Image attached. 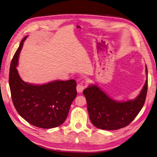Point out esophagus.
<instances>
[{"label": "esophagus", "instance_id": "1", "mask_svg": "<svg viewBox=\"0 0 157 157\" xmlns=\"http://www.w3.org/2000/svg\"><path fill=\"white\" fill-rule=\"evenodd\" d=\"M85 89V86L83 85L82 83H79V84H78L77 86H76V90H77V91L78 93H82V91L84 90Z\"/></svg>", "mask_w": 157, "mask_h": 157}]
</instances>
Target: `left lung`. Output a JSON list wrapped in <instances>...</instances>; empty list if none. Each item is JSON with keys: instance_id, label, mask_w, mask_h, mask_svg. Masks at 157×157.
<instances>
[{"instance_id": "8db88e82", "label": "left lung", "mask_w": 157, "mask_h": 157, "mask_svg": "<svg viewBox=\"0 0 157 157\" xmlns=\"http://www.w3.org/2000/svg\"><path fill=\"white\" fill-rule=\"evenodd\" d=\"M147 80L140 95L134 100L117 101L110 98L98 86L92 85L83 91L86 97L89 117L98 129L117 130L129 125L138 116L145 102L148 90Z\"/></svg>"}]
</instances>
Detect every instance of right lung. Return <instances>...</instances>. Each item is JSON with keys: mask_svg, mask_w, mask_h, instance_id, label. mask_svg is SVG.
<instances>
[{"mask_svg": "<svg viewBox=\"0 0 157 157\" xmlns=\"http://www.w3.org/2000/svg\"><path fill=\"white\" fill-rule=\"evenodd\" d=\"M22 40L12 59L9 82L14 107L28 122L43 129L56 128L66 121L72 101L77 95L75 79L55 81L35 85L23 81L16 67L23 42Z\"/></svg>", "mask_w": 157, "mask_h": 157, "instance_id": "add662e5", "label": "right lung"}]
</instances>
